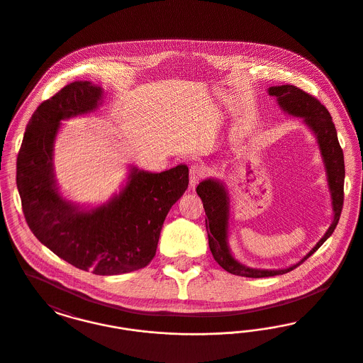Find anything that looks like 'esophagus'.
Wrapping results in <instances>:
<instances>
[{
  "mask_svg": "<svg viewBox=\"0 0 363 363\" xmlns=\"http://www.w3.org/2000/svg\"><path fill=\"white\" fill-rule=\"evenodd\" d=\"M206 175H207V170L203 164H200V163L191 164L189 172L190 186L194 188L199 184V181L203 179Z\"/></svg>",
  "mask_w": 363,
  "mask_h": 363,
  "instance_id": "esophagus-1",
  "label": "esophagus"
}]
</instances>
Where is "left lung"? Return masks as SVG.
Segmentation results:
<instances>
[{
  "label": "left lung",
  "instance_id": "left-lung-1",
  "mask_svg": "<svg viewBox=\"0 0 363 363\" xmlns=\"http://www.w3.org/2000/svg\"><path fill=\"white\" fill-rule=\"evenodd\" d=\"M268 94L277 98L280 108L294 117H301L303 123H306L315 135L323 156V162L327 172L332 208H333V220L329 225L324 237L317 242V245L311 252L296 264L284 269H257L241 264L230 252L228 247V219H230V197L225 189V184L219 179L208 178L199 184L197 194L200 196L203 206L206 209V227H207L208 243L211 253L215 261L233 275L245 277H268L283 275L299 267L305 259L328 240L335 231L337 222L340 219L343 200H345V156L343 150L339 144L337 133L332 117L327 107L318 99L305 92L298 86H275L268 88Z\"/></svg>",
  "mask_w": 363,
  "mask_h": 363
}]
</instances>
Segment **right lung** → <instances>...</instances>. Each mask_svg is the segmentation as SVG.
Masks as SVG:
<instances>
[{"label": "right lung", "instance_id": "obj_1", "mask_svg": "<svg viewBox=\"0 0 363 363\" xmlns=\"http://www.w3.org/2000/svg\"><path fill=\"white\" fill-rule=\"evenodd\" d=\"M101 86L74 82L39 104L27 125L16 162V184L26 222L52 253L95 275H121L155 257L163 222L188 189L189 169L162 173L130 169L128 184L104 206L80 209L60 194L52 169L61 120L94 111Z\"/></svg>", "mask_w": 363, "mask_h": 363}]
</instances>
